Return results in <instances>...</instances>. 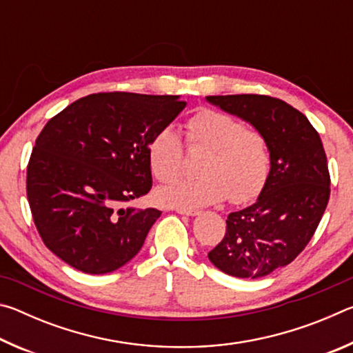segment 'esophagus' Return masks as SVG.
I'll list each match as a JSON object with an SVG mask.
<instances>
[{"label": "esophagus", "instance_id": "obj_1", "mask_svg": "<svg viewBox=\"0 0 353 353\" xmlns=\"http://www.w3.org/2000/svg\"><path fill=\"white\" fill-rule=\"evenodd\" d=\"M176 212L181 214H187V216H196V214H199L198 210H185V208H176Z\"/></svg>", "mask_w": 353, "mask_h": 353}]
</instances>
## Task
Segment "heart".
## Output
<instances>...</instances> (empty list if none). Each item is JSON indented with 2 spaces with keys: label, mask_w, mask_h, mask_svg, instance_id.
I'll list each match as a JSON object with an SVG mask.
<instances>
[{
  "label": "heart",
  "mask_w": 353,
  "mask_h": 353,
  "mask_svg": "<svg viewBox=\"0 0 353 353\" xmlns=\"http://www.w3.org/2000/svg\"><path fill=\"white\" fill-rule=\"evenodd\" d=\"M190 146L208 148L198 179L179 181L157 191L160 204L194 210L230 196L235 204L261 193L271 171V154L259 130L229 113L201 109L185 123ZM148 163L160 182H172L183 166V141L171 126L160 129L148 145Z\"/></svg>",
  "instance_id": "1"
}]
</instances>
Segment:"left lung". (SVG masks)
I'll return each mask as SVG.
<instances>
[{
  "mask_svg": "<svg viewBox=\"0 0 353 353\" xmlns=\"http://www.w3.org/2000/svg\"><path fill=\"white\" fill-rule=\"evenodd\" d=\"M265 137L271 171L255 204L227 216L225 235L208 259L240 279L265 277L290 265L312 240L330 198L321 137L307 117L266 94L207 97Z\"/></svg>",
  "mask_w": 353,
  "mask_h": 353,
  "instance_id": "obj_1",
  "label": "left lung"
}]
</instances>
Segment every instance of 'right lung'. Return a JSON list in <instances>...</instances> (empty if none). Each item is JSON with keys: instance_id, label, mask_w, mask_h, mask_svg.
<instances>
[{"instance_id": "add662e5", "label": "right lung", "mask_w": 353, "mask_h": 353, "mask_svg": "<svg viewBox=\"0 0 353 353\" xmlns=\"http://www.w3.org/2000/svg\"><path fill=\"white\" fill-rule=\"evenodd\" d=\"M187 103L171 94L93 93L52 117L26 172L45 246L85 274H107L139 254L157 208L123 205L152 187L148 145Z\"/></svg>"}]
</instances>
